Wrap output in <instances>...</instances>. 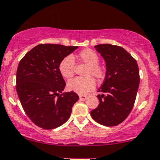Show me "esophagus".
<instances>
[{
	"mask_svg": "<svg viewBox=\"0 0 160 160\" xmlns=\"http://www.w3.org/2000/svg\"><path fill=\"white\" fill-rule=\"evenodd\" d=\"M79 98L81 100L83 101V100H85L87 99V96H86V95H79Z\"/></svg>",
	"mask_w": 160,
	"mask_h": 160,
	"instance_id": "1",
	"label": "esophagus"
}]
</instances>
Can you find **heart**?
I'll return each instance as SVG.
<instances>
[{"mask_svg": "<svg viewBox=\"0 0 160 160\" xmlns=\"http://www.w3.org/2000/svg\"><path fill=\"white\" fill-rule=\"evenodd\" d=\"M77 57L81 62L88 65V68L84 73L86 77L76 78L69 82L67 89L78 94H85L95 88V81L90 75H93L97 80L100 81L105 76V70L99 65V57L92 50H83L78 53ZM59 71L64 78L70 79L74 75L75 71V62L72 57L71 56L64 57L59 64Z\"/></svg>", "mask_w": 160, "mask_h": 160, "instance_id": "b5f03b06", "label": "heart"}]
</instances>
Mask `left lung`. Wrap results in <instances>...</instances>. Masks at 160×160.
Returning a JSON list of instances; mask_svg holds the SVG:
<instances>
[{
  "instance_id": "1",
  "label": "left lung",
  "mask_w": 160,
  "mask_h": 160,
  "mask_svg": "<svg viewBox=\"0 0 160 160\" xmlns=\"http://www.w3.org/2000/svg\"><path fill=\"white\" fill-rule=\"evenodd\" d=\"M94 48L105 60L106 75L98 89L100 103L91 110V117L100 125L116 126L134 107L140 83L137 61L122 47L104 44Z\"/></svg>"
}]
</instances>
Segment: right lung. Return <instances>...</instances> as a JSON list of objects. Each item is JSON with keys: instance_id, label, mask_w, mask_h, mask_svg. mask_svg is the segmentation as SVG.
<instances>
[{"instance_id": "1", "label": "right lung", "mask_w": 160, "mask_h": 160, "mask_svg": "<svg viewBox=\"0 0 160 160\" xmlns=\"http://www.w3.org/2000/svg\"><path fill=\"white\" fill-rule=\"evenodd\" d=\"M78 48L38 44L18 65L17 94L27 116L40 128L53 129L65 123L79 99L73 91L63 92L66 82L59 71L60 61Z\"/></svg>"}]
</instances>
